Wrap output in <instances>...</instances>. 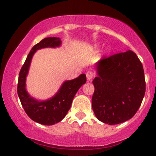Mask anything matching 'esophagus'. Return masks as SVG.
I'll return each instance as SVG.
<instances>
[{
	"label": "esophagus",
	"mask_w": 156,
	"mask_h": 156,
	"mask_svg": "<svg viewBox=\"0 0 156 156\" xmlns=\"http://www.w3.org/2000/svg\"><path fill=\"white\" fill-rule=\"evenodd\" d=\"M86 76L87 80H91L93 79V77L94 76V72L90 70V71H87L86 73Z\"/></svg>",
	"instance_id": "obj_1"
}]
</instances>
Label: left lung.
I'll return each instance as SVG.
<instances>
[{
  "mask_svg": "<svg viewBox=\"0 0 156 156\" xmlns=\"http://www.w3.org/2000/svg\"><path fill=\"white\" fill-rule=\"evenodd\" d=\"M98 76L93 80L92 108L100 121L119 124L131 119L140 108L145 93L142 63L129 50L101 58Z\"/></svg>",
  "mask_w": 156,
  "mask_h": 156,
  "instance_id": "8db88e82",
  "label": "left lung"
}]
</instances>
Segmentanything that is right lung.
Returning a JSON list of instances; mask_svg holds the SVG:
<instances>
[{"mask_svg":"<svg viewBox=\"0 0 156 156\" xmlns=\"http://www.w3.org/2000/svg\"><path fill=\"white\" fill-rule=\"evenodd\" d=\"M61 42L58 37H47L40 41L33 47L19 72L17 92L22 105L32 120L43 125L50 126L60 122L69 110L77 90L87 81L85 74H81L73 80L66 81L55 96L45 101H38L29 96L25 83L34 54L43 48L58 47Z\"/></svg>","mask_w":156,"mask_h":156,"instance_id":"right-lung-1","label":"right lung"}]
</instances>
